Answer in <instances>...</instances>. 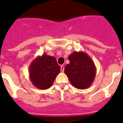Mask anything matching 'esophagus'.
Here are the masks:
<instances>
[{
	"label": "esophagus",
	"instance_id": "obj_1",
	"mask_svg": "<svg viewBox=\"0 0 123 123\" xmlns=\"http://www.w3.org/2000/svg\"><path fill=\"white\" fill-rule=\"evenodd\" d=\"M61 72H64V66H63V65H62L61 67Z\"/></svg>",
	"mask_w": 123,
	"mask_h": 123
}]
</instances>
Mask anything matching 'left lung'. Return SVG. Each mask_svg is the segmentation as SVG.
Returning a JSON list of instances; mask_svg holds the SVG:
<instances>
[{
	"label": "left lung",
	"mask_w": 123,
	"mask_h": 123,
	"mask_svg": "<svg viewBox=\"0 0 123 123\" xmlns=\"http://www.w3.org/2000/svg\"><path fill=\"white\" fill-rule=\"evenodd\" d=\"M69 64L64 72L74 88L84 90L90 87L95 79L96 68L90 56L83 51H74L68 56Z\"/></svg>",
	"instance_id": "1"
}]
</instances>
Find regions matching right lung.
<instances>
[{"label":"right lung","instance_id":"add662e5","mask_svg":"<svg viewBox=\"0 0 123 123\" xmlns=\"http://www.w3.org/2000/svg\"><path fill=\"white\" fill-rule=\"evenodd\" d=\"M61 71L54 56L43 54L35 58L29 67L30 78L33 85L40 90H47L53 84Z\"/></svg>","mask_w":123,"mask_h":123}]
</instances>
